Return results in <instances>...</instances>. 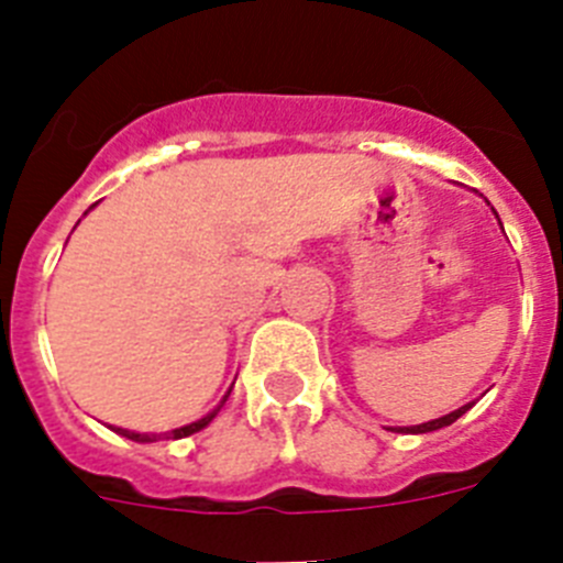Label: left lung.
I'll return each mask as SVG.
<instances>
[{"mask_svg": "<svg viewBox=\"0 0 563 563\" xmlns=\"http://www.w3.org/2000/svg\"><path fill=\"white\" fill-rule=\"evenodd\" d=\"M471 406H474V400L462 402V406H456V409H451V411H445V415L434 417V420L415 422V426H391V431H400V434H429V431H437V429H442V426H451L454 420H460V417L465 415Z\"/></svg>", "mask_w": 563, "mask_h": 563, "instance_id": "8db88e82", "label": "left lung"}]
</instances>
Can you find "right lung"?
<instances>
[{
  "mask_svg": "<svg viewBox=\"0 0 563 563\" xmlns=\"http://www.w3.org/2000/svg\"><path fill=\"white\" fill-rule=\"evenodd\" d=\"M228 395H231V389H228L225 395L220 397V400L213 402V406H211V409L206 411V415L194 417V420L183 422V426H174V429H161V431H134V429H123V426H109V429L118 431V434H121V437H129V440H134V442H166V440H180V437H188V434H194V431L206 429L208 422H211L213 417L220 415V409H222V406H225Z\"/></svg>",
  "mask_w": 563,
  "mask_h": 563,
  "instance_id": "right-lung-1",
  "label": "right lung"
}]
</instances>
